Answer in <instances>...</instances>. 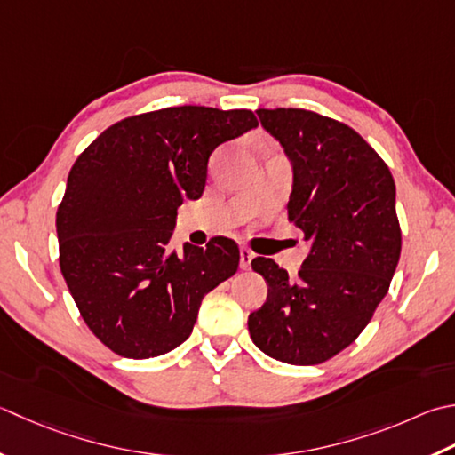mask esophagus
Here are the masks:
<instances>
[{"label": "esophagus", "instance_id": "obj_1", "mask_svg": "<svg viewBox=\"0 0 455 455\" xmlns=\"http://www.w3.org/2000/svg\"><path fill=\"white\" fill-rule=\"evenodd\" d=\"M252 260H254V252L248 251V248H240V268L248 270L251 268Z\"/></svg>", "mask_w": 455, "mask_h": 455}]
</instances>
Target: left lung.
<instances>
[{
    "label": "left lung",
    "instance_id": "left-lung-1",
    "mask_svg": "<svg viewBox=\"0 0 455 455\" xmlns=\"http://www.w3.org/2000/svg\"><path fill=\"white\" fill-rule=\"evenodd\" d=\"M256 114L291 162L288 219L311 251L298 278L254 258L268 296L248 315V331L275 361L319 364L357 339L387 296L403 244L395 180L343 122L301 108Z\"/></svg>",
    "mask_w": 455,
    "mask_h": 455
}]
</instances>
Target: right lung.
<instances>
[{"instance_id":"obj_1","label":"right lung","mask_w":455,"mask_h":455,"mask_svg":"<svg viewBox=\"0 0 455 455\" xmlns=\"http://www.w3.org/2000/svg\"><path fill=\"white\" fill-rule=\"evenodd\" d=\"M258 126L251 110L173 106L104 130L70 169L57 211L59 264L88 329L126 359L191 335L203 298L238 270L235 240H172L177 207L199 199L209 156Z\"/></svg>"}]
</instances>
